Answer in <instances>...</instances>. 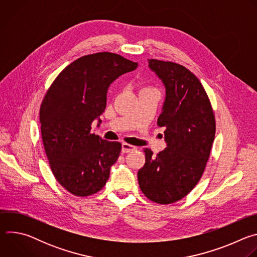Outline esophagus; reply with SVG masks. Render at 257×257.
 I'll return each mask as SVG.
<instances>
[{"label":"esophagus","mask_w":257,"mask_h":257,"mask_svg":"<svg viewBox=\"0 0 257 257\" xmlns=\"http://www.w3.org/2000/svg\"><path fill=\"white\" fill-rule=\"evenodd\" d=\"M134 150H135V146H134V145H131V144L126 143V142L122 143V153H123V154L130 153V152H132V151H134Z\"/></svg>","instance_id":"1"}]
</instances>
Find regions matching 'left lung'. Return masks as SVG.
<instances>
[{"mask_svg": "<svg viewBox=\"0 0 257 257\" xmlns=\"http://www.w3.org/2000/svg\"><path fill=\"white\" fill-rule=\"evenodd\" d=\"M149 67L166 89L158 125L166 127L167 148L157 156L145 149V164L137 177L146 197L169 204L186 196L200 180L214 139L215 121L208 96L192 72L155 59L149 60Z\"/></svg>", "mask_w": 257, "mask_h": 257, "instance_id": "8db88e82", "label": "left lung"}]
</instances>
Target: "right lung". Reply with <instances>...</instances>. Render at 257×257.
Wrapping results in <instances>:
<instances>
[{"mask_svg":"<svg viewBox=\"0 0 257 257\" xmlns=\"http://www.w3.org/2000/svg\"><path fill=\"white\" fill-rule=\"evenodd\" d=\"M137 66L113 53L87 55L49 88L40 112L43 142L54 176L72 194L88 196L105 185L122 145L91 134V123H101L109 85Z\"/></svg>","mask_w":257,"mask_h":257,"instance_id":"1","label":"right lung"}]
</instances>
